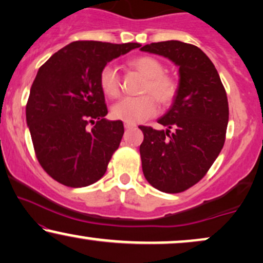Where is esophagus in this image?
Here are the masks:
<instances>
[{
	"mask_svg": "<svg viewBox=\"0 0 263 263\" xmlns=\"http://www.w3.org/2000/svg\"><path fill=\"white\" fill-rule=\"evenodd\" d=\"M124 126H125L126 129H128V128H135V127H136L135 124H127V122H125Z\"/></svg>",
	"mask_w": 263,
	"mask_h": 263,
	"instance_id": "1",
	"label": "esophagus"
}]
</instances>
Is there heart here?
<instances>
[{
    "label": "heart",
    "mask_w": 263,
    "mask_h": 263,
    "mask_svg": "<svg viewBox=\"0 0 263 263\" xmlns=\"http://www.w3.org/2000/svg\"><path fill=\"white\" fill-rule=\"evenodd\" d=\"M129 65L146 77V82L139 97H125L111 108V117L127 124H137L155 115L157 102L168 106L173 102L178 92L177 79L164 73V66L156 58L142 55L132 59ZM99 83L102 92L109 99L120 95V77L113 65L101 68Z\"/></svg>",
    "instance_id": "1"
}]
</instances>
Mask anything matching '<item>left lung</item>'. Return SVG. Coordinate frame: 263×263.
<instances>
[{
	"mask_svg": "<svg viewBox=\"0 0 263 263\" xmlns=\"http://www.w3.org/2000/svg\"><path fill=\"white\" fill-rule=\"evenodd\" d=\"M141 50L168 58L179 67L176 99L157 120L166 131L139 126L145 179L157 190L178 194L197 184L221 152L229 122L226 91L211 59L196 45L166 41Z\"/></svg>",
	"mask_w": 263,
	"mask_h": 263,
	"instance_id": "obj_1",
	"label": "left lung"
}]
</instances>
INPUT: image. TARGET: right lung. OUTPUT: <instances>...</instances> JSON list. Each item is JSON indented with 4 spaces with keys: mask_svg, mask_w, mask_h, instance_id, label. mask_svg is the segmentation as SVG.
Here are the masks:
<instances>
[{
    "mask_svg": "<svg viewBox=\"0 0 263 263\" xmlns=\"http://www.w3.org/2000/svg\"><path fill=\"white\" fill-rule=\"evenodd\" d=\"M139 47L72 42L38 69L26 104V121L38 162L54 180L83 187L104 176L120 145L124 124L104 118L108 109L100 71Z\"/></svg>",
    "mask_w": 263,
    "mask_h": 263,
    "instance_id": "add662e5",
    "label": "right lung"
}]
</instances>
